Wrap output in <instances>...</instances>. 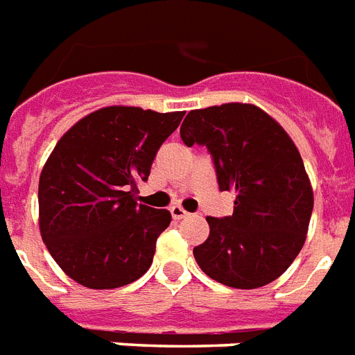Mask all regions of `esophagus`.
Instances as JSON below:
<instances>
[{
    "label": "esophagus",
    "instance_id": "34e87169",
    "mask_svg": "<svg viewBox=\"0 0 355 355\" xmlns=\"http://www.w3.org/2000/svg\"><path fill=\"white\" fill-rule=\"evenodd\" d=\"M170 214H172V218H174V220H183V218L189 216V212H187L185 209H181L180 205L170 207Z\"/></svg>",
    "mask_w": 355,
    "mask_h": 355
}]
</instances>
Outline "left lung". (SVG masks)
<instances>
[{
    "mask_svg": "<svg viewBox=\"0 0 355 355\" xmlns=\"http://www.w3.org/2000/svg\"><path fill=\"white\" fill-rule=\"evenodd\" d=\"M180 135L187 146H207L220 191L236 194L231 216L207 218L209 238L194 248L201 271L238 290L279 279L304 245L313 211L290 135L260 107L240 102L192 110Z\"/></svg>",
    "mask_w": 355,
    "mask_h": 355,
    "instance_id": "left-lung-1",
    "label": "left lung"
}]
</instances>
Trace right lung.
Returning <instances> with one entry per match:
<instances>
[{
    "label": "right lung",
    "instance_id": "add662e5",
    "mask_svg": "<svg viewBox=\"0 0 355 355\" xmlns=\"http://www.w3.org/2000/svg\"><path fill=\"white\" fill-rule=\"evenodd\" d=\"M185 113L110 106L62 135L38 185L40 232L67 277L92 290L141 279L168 211L135 201L161 144Z\"/></svg>",
    "mask_w": 355,
    "mask_h": 355
}]
</instances>
